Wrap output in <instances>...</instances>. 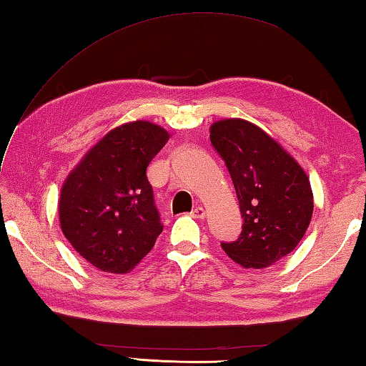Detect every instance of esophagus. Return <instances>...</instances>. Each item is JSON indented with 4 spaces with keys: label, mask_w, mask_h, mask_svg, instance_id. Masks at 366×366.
<instances>
[{
    "label": "esophagus",
    "mask_w": 366,
    "mask_h": 366,
    "mask_svg": "<svg viewBox=\"0 0 366 366\" xmlns=\"http://www.w3.org/2000/svg\"><path fill=\"white\" fill-rule=\"evenodd\" d=\"M192 217H193V219H204V217H206L204 207H203V206H197V207L192 211Z\"/></svg>",
    "instance_id": "esophagus-1"
}]
</instances>
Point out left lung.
Listing matches in <instances>:
<instances>
[{
	"mask_svg": "<svg viewBox=\"0 0 366 366\" xmlns=\"http://www.w3.org/2000/svg\"><path fill=\"white\" fill-rule=\"evenodd\" d=\"M211 142L234 184L244 227L236 242L222 244L244 269H262L290 254L313 215V190L300 163L256 124L215 121Z\"/></svg>",
	"mask_w": 366,
	"mask_h": 366,
	"instance_id": "obj_1",
	"label": "left lung"
}]
</instances>
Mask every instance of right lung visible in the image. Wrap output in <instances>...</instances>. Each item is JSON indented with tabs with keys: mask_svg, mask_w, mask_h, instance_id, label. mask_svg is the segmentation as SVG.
I'll return each mask as SVG.
<instances>
[{
	"mask_svg": "<svg viewBox=\"0 0 366 366\" xmlns=\"http://www.w3.org/2000/svg\"><path fill=\"white\" fill-rule=\"evenodd\" d=\"M168 132L138 119L105 134L61 187L59 227L74 250L108 274H129L163 231L146 168Z\"/></svg>",
	"mask_w": 366,
	"mask_h": 366,
	"instance_id": "obj_1",
	"label": "right lung"
}]
</instances>
